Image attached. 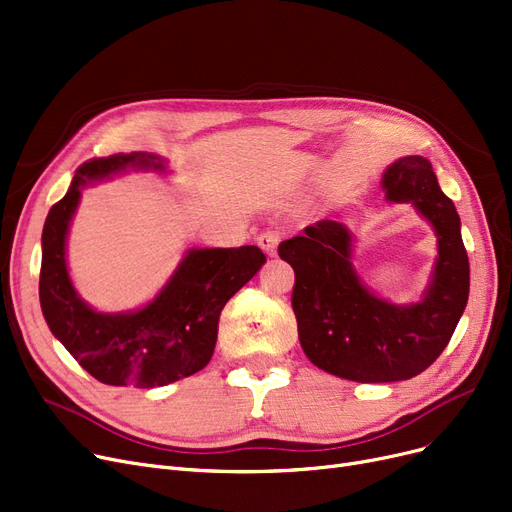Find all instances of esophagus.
Instances as JSON below:
<instances>
[{"label": "esophagus", "mask_w": 512, "mask_h": 512, "mask_svg": "<svg viewBox=\"0 0 512 512\" xmlns=\"http://www.w3.org/2000/svg\"><path fill=\"white\" fill-rule=\"evenodd\" d=\"M278 242H280V232L278 230H265V232H261L257 236V244L268 255H276Z\"/></svg>", "instance_id": "esophagus-1"}]
</instances>
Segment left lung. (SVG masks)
Returning <instances> with one entry per match:
<instances>
[{
  "mask_svg": "<svg viewBox=\"0 0 512 512\" xmlns=\"http://www.w3.org/2000/svg\"><path fill=\"white\" fill-rule=\"evenodd\" d=\"M387 201L412 203L435 228L439 257L420 303L393 305L368 293L351 265V234L322 219L280 242L295 270L293 311L311 364L355 383L408 381L450 343L469 301V255L454 203L425 157H404L383 175Z\"/></svg>",
  "mask_w": 512,
  "mask_h": 512,
  "instance_id": "8db88e82",
  "label": "left lung"
}]
</instances>
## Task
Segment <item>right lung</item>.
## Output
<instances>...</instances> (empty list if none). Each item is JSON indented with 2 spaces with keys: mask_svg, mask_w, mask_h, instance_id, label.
Here are the masks:
<instances>
[{
  "mask_svg": "<svg viewBox=\"0 0 512 512\" xmlns=\"http://www.w3.org/2000/svg\"><path fill=\"white\" fill-rule=\"evenodd\" d=\"M163 169L154 154L131 152L83 163L52 205L41 236L39 301L52 335L104 385L152 389L203 370L215 349L224 305L265 263L259 247L192 249L159 297L133 314H98L75 293L64 240L81 186L125 167Z\"/></svg>",
  "mask_w": 512,
  "mask_h": 512,
  "instance_id": "add662e5",
  "label": "right lung"
}]
</instances>
